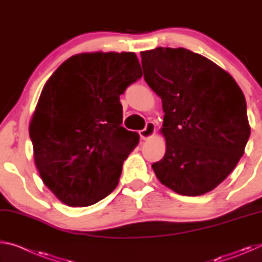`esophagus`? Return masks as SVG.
I'll use <instances>...</instances> for the list:
<instances>
[{
	"label": "esophagus",
	"mask_w": 262,
	"mask_h": 262,
	"mask_svg": "<svg viewBox=\"0 0 262 262\" xmlns=\"http://www.w3.org/2000/svg\"><path fill=\"white\" fill-rule=\"evenodd\" d=\"M155 132H156V126H155L154 122H148L147 126H145L144 129L140 130V136L142 140H148L150 137L155 135Z\"/></svg>",
	"instance_id": "esophagus-1"
}]
</instances>
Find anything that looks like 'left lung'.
Masks as SVG:
<instances>
[{"label": "left lung", "mask_w": 262, "mask_h": 262, "mask_svg": "<svg viewBox=\"0 0 262 262\" xmlns=\"http://www.w3.org/2000/svg\"><path fill=\"white\" fill-rule=\"evenodd\" d=\"M144 79L162 99L166 151L152 164L173 192L198 196L231 173L251 134L246 100L233 77L186 48L141 52Z\"/></svg>", "instance_id": "1"}]
</instances>
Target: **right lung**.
I'll list each match as a JSON object with an SVG mask.
<instances>
[{"mask_svg": "<svg viewBox=\"0 0 262 262\" xmlns=\"http://www.w3.org/2000/svg\"><path fill=\"white\" fill-rule=\"evenodd\" d=\"M142 77L133 52L81 53L48 78L29 132L39 174L67 206L112 193L140 136L121 126L120 95Z\"/></svg>", "mask_w": 262, "mask_h": 262, "instance_id": "add662e5", "label": "right lung"}]
</instances>
